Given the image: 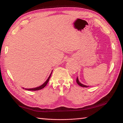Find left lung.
Listing matches in <instances>:
<instances>
[{
    "label": "left lung",
    "mask_w": 123,
    "mask_h": 123,
    "mask_svg": "<svg viewBox=\"0 0 123 123\" xmlns=\"http://www.w3.org/2000/svg\"><path fill=\"white\" fill-rule=\"evenodd\" d=\"M76 81H77V83H78V84L80 86H81V87H88V86H86V85H83V84H82V83H81L79 81V80H78V77H77V78Z\"/></svg>",
    "instance_id": "1"
}]
</instances>
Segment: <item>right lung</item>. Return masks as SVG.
<instances>
[{"mask_svg": "<svg viewBox=\"0 0 123 123\" xmlns=\"http://www.w3.org/2000/svg\"><path fill=\"white\" fill-rule=\"evenodd\" d=\"M51 74H52V73H51L50 75H49V77L48 78V79H47V80L46 81H45V82H44L42 85H41V86H40V87H37V88H32V89H26V90H32V91H36V90H39L42 89H43V88L45 87V86H46V85L48 84V82H49V78H50V77H51Z\"/></svg>", "mask_w": 123, "mask_h": 123, "instance_id": "add662e5", "label": "right lung"}]
</instances>
